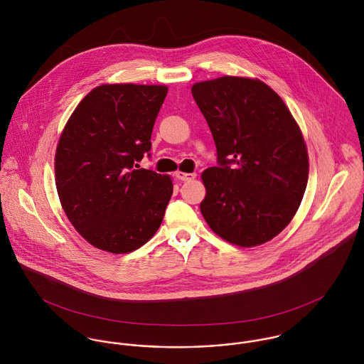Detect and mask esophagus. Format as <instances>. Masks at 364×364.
Masks as SVG:
<instances>
[{
  "mask_svg": "<svg viewBox=\"0 0 364 364\" xmlns=\"http://www.w3.org/2000/svg\"><path fill=\"white\" fill-rule=\"evenodd\" d=\"M176 178L179 181H193L196 178V173H189V172H182V171H178L176 172Z\"/></svg>",
  "mask_w": 364,
  "mask_h": 364,
  "instance_id": "obj_1",
  "label": "esophagus"
}]
</instances>
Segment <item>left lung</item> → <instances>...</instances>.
<instances>
[{"label":"left lung","mask_w":364,"mask_h":364,"mask_svg":"<svg viewBox=\"0 0 364 364\" xmlns=\"http://www.w3.org/2000/svg\"><path fill=\"white\" fill-rule=\"evenodd\" d=\"M218 166L203 171L200 211L214 234L241 247L279 235L303 200L310 164L299 123L263 81L224 75L192 85Z\"/></svg>","instance_id":"8db88e82"}]
</instances>
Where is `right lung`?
Segmentation results:
<instances>
[{"instance_id":"obj_1","label":"right lung","mask_w":364,"mask_h":364,"mask_svg":"<svg viewBox=\"0 0 364 364\" xmlns=\"http://www.w3.org/2000/svg\"><path fill=\"white\" fill-rule=\"evenodd\" d=\"M166 85L102 84L67 120L54 156L61 208L78 234L110 254H129L159 228L173 185L134 169L151 149Z\"/></svg>"}]
</instances>
